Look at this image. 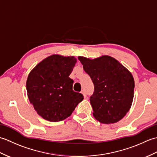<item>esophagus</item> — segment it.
<instances>
[{"label":"esophagus","instance_id":"34e87169","mask_svg":"<svg viewBox=\"0 0 157 157\" xmlns=\"http://www.w3.org/2000/svg\"><path fill=\"white\" fill-rule=\"evenodd\" d=\"M81 93H82V94H83V95H84V97L86 98V97H87V95H86V92L84 91V90H82V92H81Z\"/></svg>","mask_w":157,"mask_h":157}]
</instances>
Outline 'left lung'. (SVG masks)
<instances>
[{"label": "left lung", "instance_id": "left-lung-1", "mask_svg": "<svg viewBox=\"0 0 157 157\" xmlns=\"http://www.w3.org/2000/svg\"><path fill=\"white\" fill-rule=\"evenodd\" d=\"M78 59L94 84V93L90 98L93 115L105 124L118 122L133 102L134 79L132 73L110 56L94 59L79 56Z\"/></svg>", "mask_w": 157, "mask_h": 157}]
</instances>
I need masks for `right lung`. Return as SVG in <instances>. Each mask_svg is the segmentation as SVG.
Listing matches in <instances>:
<instances>
[{"mask_svg":"<svg viewBox=\"0 0 157 157\" xmlns=\"http://www.w3.org/2000/svg\"><path fill=\"white\" fill-rule=\"evenodd\" d=\"M77 59L52 55L36 65L28 75L26 88L31 104L43 119L58 122L67 118L84 99L73 90L69 78Z\"/></svg>","mask_w":157,"mask_h":157,"instance_id":"1","label":"right lung"}]
</instances>
